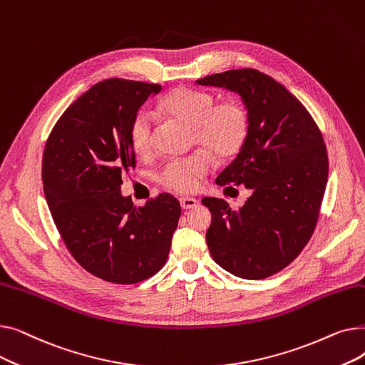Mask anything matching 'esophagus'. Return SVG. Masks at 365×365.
Here are the masks:
<instances>
[{
	"instance_id": "esophagus-1",
	"label": "esophagus",
	"mask_w": 365,
	"mask_h": 365,
	"mask_svg": "<svg viewBox=\"0 0 365 365\" xmlns=\"http://www.w3.org/2000/svg\"><path fill=\"white\" fill-rule=\"evenodd\" d=\"M180 205L183 210H189V208H194L198 205V200L195 198H189V197H183L180 198Z\"/></svg>"
}]
</instances>
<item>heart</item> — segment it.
<instances>
[{
    "label": "heart",
    "mask_w": 365,
    "mask_h": 365,
    "mask_svg": "<svg viewBox=\"0 0 365 365\" xmlns=\"http://www.w3.org/2000/svg\"><path fill=\"white\" fill-rule=\"evenodd\" d=\"M160 110L192 127L194 140L205 152L187 158L173 160L161 171V183L176 192H192L212 168V155L217 161L234 158L242 149L250 118L245 106L237 99L216 103V98L204 90L180 87L160 101ZM130 143L139 155H148L153 145V117L140 109L130 124Z\"/></svg>",
    "instance_id": "b5f03b06"
}]
</instances>
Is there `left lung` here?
<instances>
[{"instance_id":"obj_1","label":"left lung","mask_w":365,"mask_h":365,"mask_svg":"<svg viewBox=\"0 0 365 365\" xmlns=\"http://www.w3.org/2000/svg\"><path fill=\"white\" fill-rule=\"evenodd\" d=\"M197 84L238 93L250 118L242 149L216 183L245 186L252 195L238 210L202 198L212 212L210 255L235 277L267 278L289 266L315 231L329 178L322 134L308 109L257 69L208 75Z\"/></svg>"}]
</instances>
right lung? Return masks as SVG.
<instances>
[{"label":"right lung","instance_id":"obj_1","mask_svg":"<svg viewBox=\"0 0 365 365\" xmlns=\"http://www.w3.org/2000/svg\"><path fill=\"white\" fill-rule=\"evenodd\" d=\"M160 84L109 78L80 96L59 118L43 153V185L54 225L87 272L136 284L165 264L180 202L160 194L134 207L121 173L136 167L130 124Z\"/></svg>","mask_w":365,"mask_h":365}]
</instances>
